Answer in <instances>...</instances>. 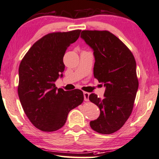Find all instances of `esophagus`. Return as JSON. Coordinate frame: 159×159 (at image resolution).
I'll return each instance as SVG.
<instances>
[{
	"mask_svg": "<svg viewBox=\"0 0 159 159\" xmlns=\"http://www.w3.org/2000/svg\"><path fill=\"white\" fill-rule=\"evenodd\" d=\"M83 95H84V101H89V93H87V92H84Z\"/></svg>",
	"mask_w": 159,
	"mask_h": 159,
	"instance_id": "obj_1",
	"label": "esophagus"
}]
</instances>
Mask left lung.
<instances>
[{"instance_id":"left-lung-1","label":"left lung","mask_w":159,"mask_h":159,"mask_svg":"<svg viewBox=\"0 0 159 159\" xmlns=\"http://www.w3.org/2000/svg\"><path fill=\"white\" fill-rule=\"evenodd\" d=\"M80 37L93 50L94 76L105 87L104 98L93 93L89 96L100 110L89 125L99 133L111 134L123 127L132 112L139 88L136 62L129 49L109 31L84 30Z\"/></svg>"}]
</instances>
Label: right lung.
I'll return each instance as SVG.
<instances>
[{
    "instance_id": "obj_1",
    "label": "right lung",
    "mask_w": 159,
    "mask_h": 159,
    "mask_svg": "<svg viewBox=\"0 0 159 159\" xmlns=\"http://www.w3.org/2000/svg\"><path fill=\"white\" fill-rule=\"evenodd\" d=\"M81 30L47 34L34 43L20 61L18 94L26 116L36 128L52 132L65 124L70 110L83 102L80 89H57L62 77L63 57Z\"/></svg>"
}]
</instances>
